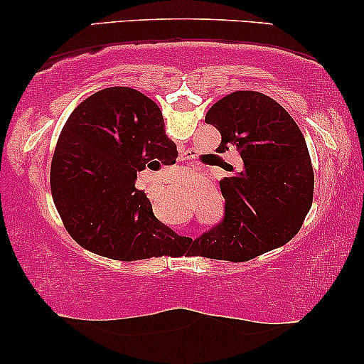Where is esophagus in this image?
Segmentation results:
<instances>
[{"label":"esophagus","mask_w":364,"mask_h":364,"mask_svg":"<svg viewBox=\"0 0 364 364\" xmlns=\"http://www.w3.org/2000/svg\"><path fill=\"white\" fill-rule=\"evenodd\" d=\"M182 161H183V159H182Z\"/></svg>","instance_id":"obj_1"}]
</instances>
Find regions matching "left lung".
<instances>
[{
    "label": "left lung",
    "instance_id": "obj_1",
    "mask_svg": "<svg viewBox=\"0 0 364 364\" xmlns=\"http://www.w3.org/2000/svg\"><path fill=\"white\" fill-rule=\"evenodd\" d=\"M218 152L237 149L240 171L220 182L223 218L191 243L188 255L247 262L291 240L313 202L315 173L305 137L277 101L237 91L208 109Z\"/></svg>",
    "mask_w": 364,
    "mask_h": 364
}]
</instances>
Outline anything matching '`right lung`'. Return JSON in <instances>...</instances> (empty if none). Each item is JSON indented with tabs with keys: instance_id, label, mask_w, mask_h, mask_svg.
Listing matches in <instances>:
<instances>
[{
	"instance_id": "add662e5",
	"label": "right lung",
	"mask_w": 364,
	"mask_h": 364,
	"mask_svg": "<svg viewBox=\"0 0 364 364\" xmlns=\"http://www.w3.org/2000/svg\"><path fill=\"white\" fill-rule=\"evenodd\" d=\"M164 126L157 104L131 87L102 89L69 116L54 149L51 192L82 248L121 262L183 255L187 237L159 222L136 188L137 172L176 164Z\"/></svg>"
}]
</instances>
